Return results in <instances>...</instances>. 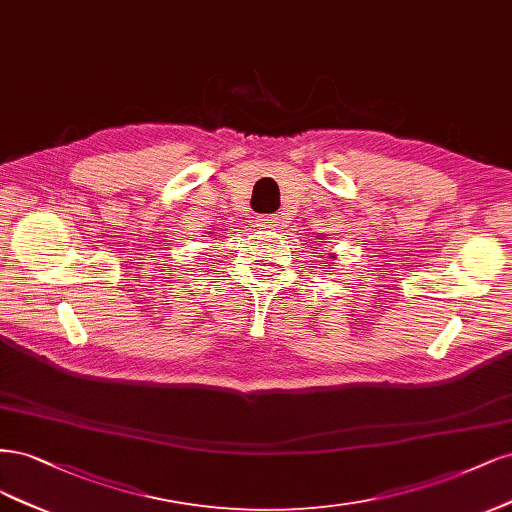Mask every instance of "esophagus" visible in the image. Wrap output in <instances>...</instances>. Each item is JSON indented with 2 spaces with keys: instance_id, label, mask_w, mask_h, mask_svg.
<instances>
[{
  "instance_id": "obj_1",
  "label": "esophagus",
  "mask_w": 512,
  "mask_h": 512,
  "mask_svg": "<svg viewBox=\"0 0 512 512\" xmlns=\"http://www.w3.org/2000/svg\"><path fill=\"white\" fill-rule=\"evenodd\" d=\"M278 223H280V217L278 214H263V217H259L257 219V225L261 227V229H276L278 227Z\"/></svg>"
}]
</instances>
